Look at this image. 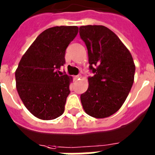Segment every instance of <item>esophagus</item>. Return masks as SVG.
Returning a JSON list of instances; mask_svg holds the SVG:
<instances>
[{
  "label": "esophagus",
  "instance_id": "1",
  "mask_svg": "<svg viewBox=\"0 0 155 155\" xmlns=\"http://www.w3.org/2000/svg\"><path fill=\"white\" fill-rule=\"evenodd\" d=\"M80 78H81V75H75V76H74V79H75V80H80Z\"/></svg>",
  "mask_w": 155,
  "mask_h": 155
}]
</instances>
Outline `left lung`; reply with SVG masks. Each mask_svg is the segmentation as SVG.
<instances>
[{"instance_id":"obj_1","label":"left lung","mask_w":155,"mask_h":155,"mask_svg":"<svg viewBox=\"0 0 155 155\" xmlns=\"http://www.w3.org/2000/svg\"><path fill=\"white\" fill-rule=\"evenodd\" d=\"M80 35L88 54V88L80 96L85 113L105 118L117 113L130 93L135 64L127 47L116 34L104 25H82Z\"/></svg>"}]
</instances>
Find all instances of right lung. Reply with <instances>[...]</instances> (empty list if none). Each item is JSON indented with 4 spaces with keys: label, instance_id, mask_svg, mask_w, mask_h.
Wrapping results in <instances>:
<instances>
[{
    "label": "right lung",
    "instance_id": "add662e5",
    "mask_svg": "<svg viewBox=\"0 0 155 155\" xmlns=\"http://www.w3.org/2000/svg\"><path fill=\"white\" fill-rule=\"evenodd\" d=\"M78 29L61 25L44 30L23 54L16 70V87L21 101L41 120H53L64 112L72 77L58 70L65 64L66 49Z\"/></svg>",
    "mask_w": 155,
    "mask_h": 155
}]
</instances>
